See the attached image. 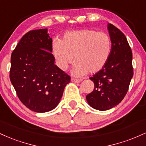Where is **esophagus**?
<instances>
[{
    "instance_id": "esophagus-1",
    "label": "esophagus",
    "mask_w": 146,
    "mask_h": 146,
    "mask_svg": "<svg viewBox=\"0 0 146 146\" xmlns=\"http://www.w3.org/2000/svg\"><path fill=\"white\" fill-rule=\"evenodd\" d=\"M82 81V80H79V79H75V78H72L71 79V82H75V83H80Z\"/></svg>"
}]
</instances>
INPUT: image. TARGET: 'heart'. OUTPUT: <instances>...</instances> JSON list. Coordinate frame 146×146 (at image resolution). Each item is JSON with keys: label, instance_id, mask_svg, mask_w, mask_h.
I'll list each match as a JSON object with an SVG mask.
<instances>
[{"label": "heart", "instance_id": "obj_1", "mask_svg": "<svg viewBox=\"0 0 146 146\" xmlns=\"http://www.w3.org/2000/svg\"><path fill=\"white\" fill-rule=\"evenodd\" d=\"M112 48V41L108 33L92 29L68 31L62 40H54L51 52L57 66L66 71L75 62L72 73L75 76H83L88 72L96 73L108 62Z\"/></svg>", "mask_w": 146, "mask_h": 146}]
</instances>
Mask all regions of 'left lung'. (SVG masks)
<instances>
[{
    "label": "left lung",
    "mask_w": 146,
    "mask_h": 146,
    "mask_svg": "<svg viewBox=\"0 0 146 146\" xmlns=\"http://www.w3.org/2000/svg\"><path fill=\"white\" fill-rule=\"evenodd\" d=\"M112 41L111 53L108 62L90 80L95 88L86 95L92 108L107 110L116 106L124 98L133 76L132 53L125 35L112 24H108Z\"/></svg>",
    "instance_id": "1"
}]
</instances>
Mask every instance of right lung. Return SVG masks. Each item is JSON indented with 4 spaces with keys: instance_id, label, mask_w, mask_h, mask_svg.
Returning a JSON list of instances; mask_svg holds the SVG:
<instances>
[{
    "instance_id": "add662e5",
    "label": "right lung",
    "mask_w": 146,
    "mask_h": 146,
    "mask_svg": "<svg viewBox=\"0 0 146 146\" xmlns=\"http://www.w3.org/2000/svg\"><path fill=\"white\" fill-rule=\"evenodd\" d=\"M47 31L42 29L27 33L11 56V82L22 103L36 113L54 109L71 81V77L55 64L52 38Z\"/></svg>"
}]
</instances>
